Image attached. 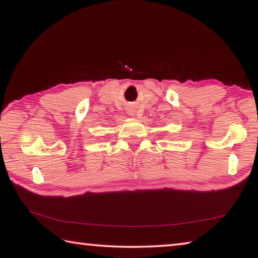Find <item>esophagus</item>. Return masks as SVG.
<instances>
[{
  "instance_id": "obj_1",
  "label": "esophagus",
  "mask_w": 258,
  "mask_h": 258,
  "mask_svg": "<svg viewBox=\"0 0 258 258\" xmlns=\"http://www.w3.org/2000/svg\"><path fill=\"white\" fill-rule=\"evenodd\" d=\"M131 115H134V113H131Z\"/></svg>"
}]
</instances>
